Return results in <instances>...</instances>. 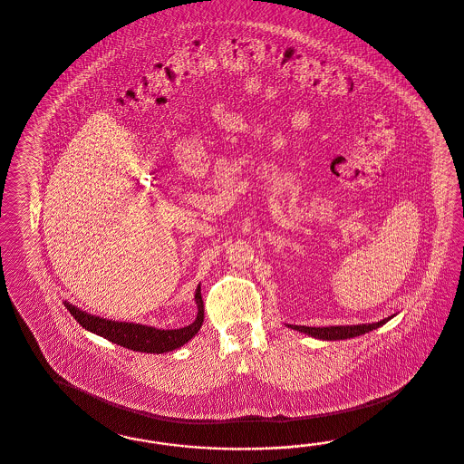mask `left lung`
Segmentation results:
<instances>
[{"mask_svg":"<svg viewBox=\"0 0 464 464\" xmlns=\"http://www.w3.org/2000/svg\"><path fill=\"white\" fill-rule=\"evenodd\" d=\"M394 315L381 320V322H373V324H360V325H331V327H306V325H288L295 331L304 333L308 336L317 337L322 341H337V339H350V337L362 336L365 333H370L377 327L383 325L385 322L392 319Z\"/></svg>","mask_w":464,"mask_h":464,"instance_id":"1","label":"left lung"}]
</instances>
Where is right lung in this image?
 Wrapping results in <instances>:
<instances>
[{"instance_id":"obj_1","label":"right lung","mask_w":464,"mask_h":464,"mask_svg":"<svg viewBox=\"0 0 464 464\" xmlns=\"http://www.w3.org/2000/svg\"><path fill=\"white\" fill-rule=\"evenodd\" d=\"M197 304V319L187 327L181 329H156L150 325L133 324V322H116V320L102 319L82 312L75 304L64 302L66 310L73 315V319L81 324L83 329L94 333L97 336L104 337L114 344H120L128 350L142 353H168L187 344L202 327L204 324V300L200 293V285L195 291Z\"/></svg>"}]
</instances>
